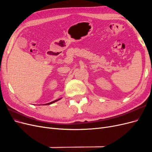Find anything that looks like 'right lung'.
<instances>
[{
    "instance_id": "add662e5",
    "label": "right lung",
    "mask_w": 152,
    "mask_h": 152,
    "mask_svg": "<svg viewBox=\"0 0 152 152\" xmlns=\"http://www.w3.org/2000/svg\"><path fill=\"white\" fill-rule=\"evenodd\" d=\"M60 99H56V100H55V101H53V102H50V103H47V104H46V105H48V104H52V103H54V102H57V101H58V100H59Z\"/></svg>"
}]
</instances>
